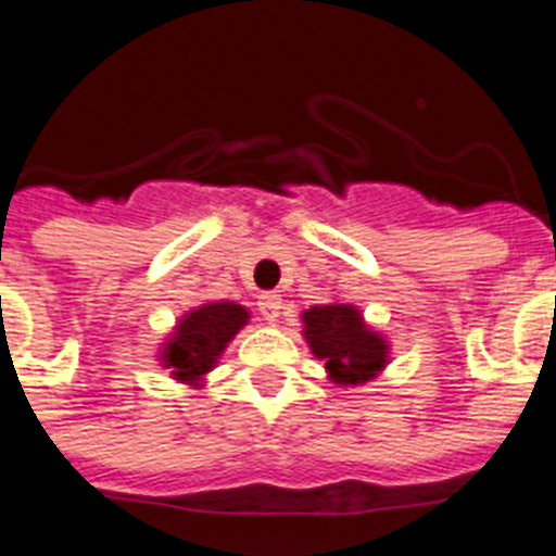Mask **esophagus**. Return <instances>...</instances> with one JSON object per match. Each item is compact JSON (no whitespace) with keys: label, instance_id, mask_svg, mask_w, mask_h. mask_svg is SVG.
<instances>
[{"label":"esophagus","instance_id":"obj_1","mask_svg":"<svg viewBox=\"0 0 556 556\" xmlns=\"http://www.w3.org/2000/svg\"><path fill=\"white\" fill-rule=\"evenodd\" d=\"M257 309H261V315L266 320H277L279 309H282V299H279V293H263L257 299Z\"/></svg>","mask_w":556,"mask_h":556}]
</instances>
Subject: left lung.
<instances>
[{
	"instance_id": "1",
	"label": "left lung",
	"mask_w": 556,
	"mask_h": 556,
	"mask_svg": "<svg viewBox=\"0 0 556 556\" xmlns=\"http://www.w3.org/2000/svg\"><path fill=\"white\" fill-rule=\"evenodd\" d=\"M304 334L326 370L340 383H365L387 359V345L365 329L362 315L351 304H320L304 313Z\"/></svg>"
}]
</instances>
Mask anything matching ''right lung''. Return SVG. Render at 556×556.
I'll list each match as a JSON object with an SVG mask.
<instances>
[{
    "instance_id": "right-lung-1",
    "label": "right lung",
    "mask_w": 556,
    "mask_h": 556,
    "mask_svg": "<svg viewBox=\"0 0 556 556\" xmlns=\"http://www.w3.org/2000/svg\"><path fill=\"white\" fill-rule=\"evenodd\" d=\"M247 309L232 302L205 304L180 320L173 342L164 351V362L180 381L202 376L214 367L216 356L225 351L238 329L247 324Z\"/></svg>"
}]
</instances>
